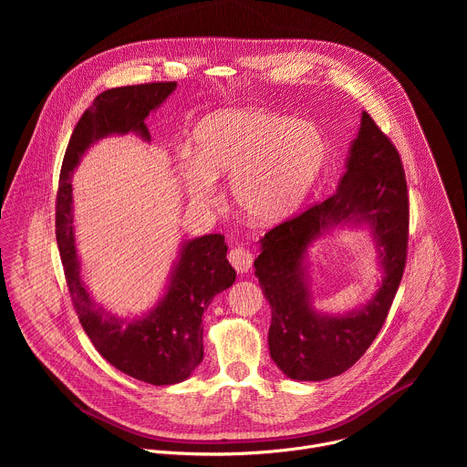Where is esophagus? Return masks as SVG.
Here are the masks:
<instances>
[{
  "instance_id": "obj_1",
  "label": "esophagus",
  "mask_w": 467,
  "mask_h": 467,
  "mask_svg": "<svg viewBox=\"0 0 467 467\" xmlns=\"http://www.w3.org/2000/svg\"><path fill=\"white\" fill-rule=\"evenodd\" d=\"M229 262L234 265V270L238 274H247L253 265V254L249 249L238 245L229 251Z\"/></svg>"
}]
</instances>
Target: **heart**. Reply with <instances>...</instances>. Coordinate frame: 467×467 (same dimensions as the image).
Segmentation results:
<instances>
[{"instance_id": "b5f03b06", "label": "heart", "mask_w": 467, "mask_h": 467, "mask_svg": "<svg viewBox=\"0 0 467 467\" xmlns=\"http://www.w3.org/2000/svg\"><path fill=\"white\" fill-rule=\"evenodd\" d=\"M327 142L312 123L260 109L214 112L197 123L192 159L179 164L197 203H211L214 181L231 177L234 205L251 222L275 225L299 211L319 179Z\"/></svg>"}]
</instances>
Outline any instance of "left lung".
<instances>
[{"mask_svg": "<svg viewBox=\"0 0 467 467\" xmlns=\"http://www.w3.org/2000/svg\"><path fill=\"white\" fill-rule=\"evenodd\" d=\"M368 221L385 247V279L374 301L357 315L327 318L307 303L302 260L307 244L328 224ZM409 188L401 155L364 110L337 193L272 227L254 260V275L272 306L268 346L274 362L296 380H323L348 371L380 332L409 247Z\"/></svg>", "mask_w": 467, "mask_h": 467, "instance_id": "obj_1", "label": "left lung"}]
</instances>
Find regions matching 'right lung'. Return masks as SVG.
<instances>
[{
	"instance_id": "right-lung-1",
	"label": "right lung",
	"mask_w": 467,
	"mask_h": 467,
	"mask_svg": "<svg viewBox=\"0 0 467 467\" xmlns=\"http://www.w3.org/2000/svg\"><path fill=\"white\" fill-rule=\"evenodd\" d=\"M175 87V81H162L101 92L72 132L62 159L55 203V234L64 277L85 332L107 362L132 379L155 386L184 380L203 360L202 316L213 297L227 290L236 277L227 260L225 236L209 234L188 242L159 306L144 319L118 321L92 303L79 275L70 175L85 150L110 132L137 130L150 140L144 119Z\"/></svg>"
}]
</instances>
